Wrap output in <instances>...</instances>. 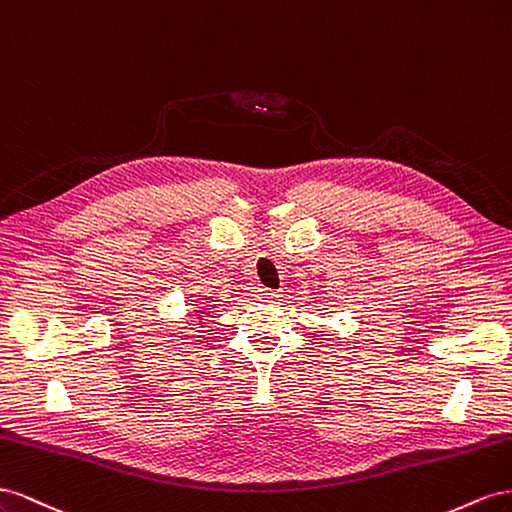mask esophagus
Listing matches in <instances>:
<instances>
[{"label":"esophagus","instance_id":"1","mask_svg":"<svg viewBox=\"0 0 512 512\" xmlns=\"http://www.w3.org/2000/svg\"><path fill=\"white\" fill-rule=\"evenodd\" d=\"M276 298H279V294H276L274 289H268V287H257L255 289V300H259V302H272Z\"/></svg>","mask_w":512,"mask_h":512}]
</instances>
